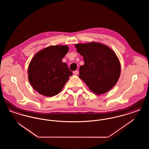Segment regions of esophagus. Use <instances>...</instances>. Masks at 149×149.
<instances>
[{"mask_svg":"<svg viewBox=\"0 0 149 149\" xmlns=\"http://www.w3.org/2000/svg\"><path fill=\"white\" fill-rule=\"evenodd\" d=\"M73 73H74L75 75H78L79 71H78V70H75V71H74L73 72Z\"/></svg>","mask_w":149,"mask_h":149,"instance_id":"obj_1","label":"esophagus"}]
</instances>
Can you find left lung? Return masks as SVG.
<instances>
[{
	"label": "left lung",
	"instance_id": "1",
	"mask_svg": "<svg viewBox=\"0 0 149 149\" xmlns=\"http://www.w3.org/2000/svg\"><path fill=\"white\" fill-rule=\"evenodd\" d=\"M84 57L79 68V78L96 94H104L116 84L120 73V61L113 51L102 43L90 42L75 45Z\"/></svg>",
	"mask_w": 149,
	"mask_h": 149
}]
</instances>
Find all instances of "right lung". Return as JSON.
Returning <instances> with one entry per match:
<instances>
[{"label":"right lung","mask_w":149,"mask_h":149,"mask_svg":"<svg viewBox=\"0 0 149 149\" xmlns=\"http://www.w3.org/2000/svg\"><path fill=\"white\" fill-rule=\"evenodd\" d=\"M69 51L66 45L50 46L38 52L28 69L29 80L33 89L46 97L58 94L72 74L62 61Z\"/></svg>","instance_id":"add662e5"}]
</instances>
